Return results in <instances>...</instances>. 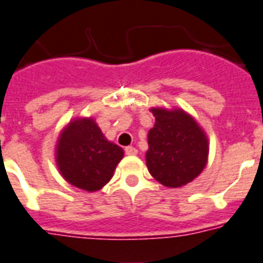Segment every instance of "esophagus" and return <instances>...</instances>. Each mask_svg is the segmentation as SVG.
<instances>
[{
  "label": "esophagus",
  "instance_id": "34e87169",
  "mask_svg": "<svg viewBox=\"0 0 263 263\" xmlns=\"http://www.w3.org/2000/svg\"><path fill=\"white\" fill-rule=\"evenodd\" d=\"M125 153H126L127 156H136V154L138 153V150L133 146H127L125 147Z\"/></svg>",
  "mask_w": 263,
  "mask_h": 263
}]
</instances>
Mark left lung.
Returning a JSON list of instances; mask_svg holds the SVG:
<instances>
[{
    "label": "left lung",
    "mask_w": 263,
    "mask_h": 263,
    "mask_svg": "<svg viewBox=\"0 0 263 263\" xmlns=\"http://www.w3.org/2000/svg\"><path fill=\"white\" fill-rule=\"evenodd\" d=\"M156 122L147 133L146 166L166 187H182L203 172L209 140L196 118L181 107H152Z\"/></svg>",
    "instance_id": "left-lung-1"
}]
</instances>
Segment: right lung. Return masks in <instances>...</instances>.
I'll return each mask as SVG.
<instances>
[{
	"mask_svg": "<svg viewBox=\"0 0 263 263\" xmlns=\"http://www.w3.org/2000/svg\"><path fill=\"white\" fill-rule=\"evenodd\" d=\"M55 163L66 182L98 192L109 182L123 149L109 141L91 117H77L61 130L55 143Z\"/></svg>",
	"mask_w": 263,
	"mask_h": 263,
	"instance_id": "obj_1",
	"label": "right lung"
}]
</instances>
